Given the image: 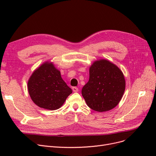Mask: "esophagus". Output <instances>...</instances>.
<instances>
[{
  "mask_svg": "<svg viewBox=\"0 0 156 156\" xmlns=\"http://www.w3.org/2000/svg\"><path fill=\"white\" fill-rule=\"evenodd\" d=\"M72 90H73V91L74 92H78V88H77V87H72Z\"/></svg>",
  "mask_w": 156,
  "mask_h": 156,
  "instance_id": "esophagus-1",
  "label": "esophagus"
}]
</instances>
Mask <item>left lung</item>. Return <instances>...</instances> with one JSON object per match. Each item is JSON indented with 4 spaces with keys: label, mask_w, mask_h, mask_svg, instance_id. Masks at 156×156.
<instances>
[{
    "label": "left lung",
    "mask_w": 156,
    "mask_h": 156,
    "mask_svg": "<svg viewBox=\"0 0 156 156\" xmlns=\"http://www.w3.org/2000/svg\"><path fill=\"white\" fill-rule=\"evenodd\" d=\"M89 81L82 89L87 105L98 112L110 111L119 104L126 88L124 75L106 59L94 61L89 68Z\"/></svg>",
    "instance_id": "obj_1"
}]
</instances>
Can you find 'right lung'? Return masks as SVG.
Segmentation results:
<instances>
[{
	"mask_svg": "<svg viewBox=\"0 0 156 156\" xmlns=\"http://www.w3.org/2000/svg\"><path fill=\"white\" fill-rule=\"evenodd\" d=\"M30 98L36 105L48 110H56L62 106L72 93L53 62L46 61L37 68L27 84Z\"/></svg>",
	"mask_w": 156,
	"mask_h": 156,
	"instance_id": "1",
	"label": "right lung"
}]
</instances>
